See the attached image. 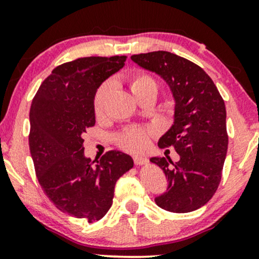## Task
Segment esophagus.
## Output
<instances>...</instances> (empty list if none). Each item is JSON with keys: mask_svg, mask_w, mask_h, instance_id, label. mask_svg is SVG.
<instances>
[{"mask_svg": "<svg viewBox=\"0 0 259 259\" xmlns=\"http://www.w3.org/2000/svg\"><path fill=\"white\" fill-rule=\"evenodd\" d=\"M134 162H135L136 165H145L148 163V159L144 156H135L134 157Z\"/></svg>", "mask_w": 259, "mask_h": 259, "instance_id": "obj_1", "label": "esophagus"}]
</instances>
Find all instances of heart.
<instances>
[{
  "label": "heart",
  "mask_w": 259,
  "mask_h": 259,
  "mask_svg": "<svg viewBox=\"0 0 259 259\" xmlns=\"http://www.w3.org/2000/svg\"><path fill=\"white\" fill-rule=\"evenodd\" d=\"M129 88L135 97L145 91H152L156 94L157 82L147 73L134 72L129 76ZM109 91H111V84L109 82H103L97 89L94 97V109L97 115L101 114L105 109ZM151 136H152V130L146 129V127H130V129H126L125 132L118 135L117 142L119 147L123 148L124 151L139 153L148 147Z\"/></svg>",
  "instance_id": "heart-1"
}]
</instances>
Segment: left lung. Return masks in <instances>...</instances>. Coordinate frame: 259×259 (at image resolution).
Listing matches in <instances>:
<instances>
[{
    "mask_svg": "<svg viewBox=\"0 0 259 259\" xmlns=\"http://www.w3.org/2000/svg\"><path fill=\"white\" fill-rule=\"evenodd\" d=\"M140 67L167 81L175 99L174 124L160 138V148L174 147L180 159L153 157L168 178L157 206L187 213L207 203L218 189L228 151L227 109L218 89L200 65L167 51L132 56Z\"/></svg>",
    "mask_w": 259,
    "mask_h": 259,
    "instance_id": "1",
    "label": "left lung"
}]
</instances>
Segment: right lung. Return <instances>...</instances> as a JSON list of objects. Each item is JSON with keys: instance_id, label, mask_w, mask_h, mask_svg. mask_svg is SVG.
I'll list each match as a JSON object with an SVG mask.
<instances>
[{"instance_id": "right-lung-1", "label": "right lung", "mask_w": 259, "mask_h": 259, "mask_svg": "<svg viewBox=\"0 0 259 259\" xmlns=\"http://www.w3.org/2000/svg\"><path fill=\"white\" fill-rule=\"evenodd\" d=\"M125 61V56H94L58 65L31 102L29 148L38 183L59 210L89 223L105 217L115 183L134 167L132 157L119 151L91 162L82 139L96 121V90Z\"/></svg>"}]
</instances>
